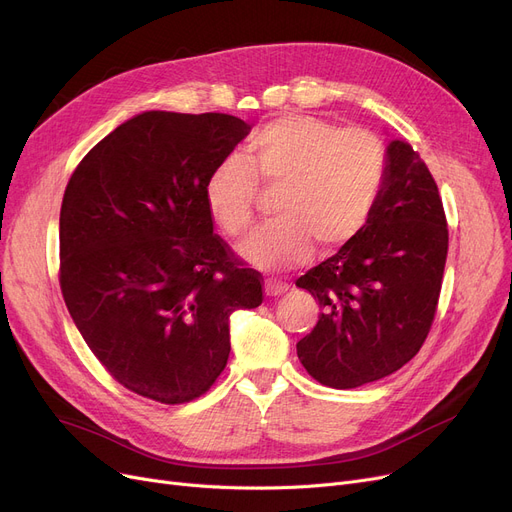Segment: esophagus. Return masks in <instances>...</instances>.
Instances as JSON below:
<instances>
[{
    "instance_id": "1",
    "label": "esophagus",
    "mask_w": 512,
    "mask_h": 512,
    "mask_svg": "<svg viewBox=\"0 0 512 512\" xmlns=\"http://www.w3.org/2000/svg\"><path fill=\"white\" fill-rule=\"evenodd\" d=\"M285 291H287V285L283 281H275V279L264 281V294L266 296H283Z\"/></svg>"
}]
</instances>
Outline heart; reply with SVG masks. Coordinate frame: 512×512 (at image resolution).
Masks as SVG:
<instances>
[{"mask_svg":"<svg viewBox=\"0 0 512 512\" xmlns=\"http://www.w3.org/2000/svg\"><path fill=\"white\" fill-rule=\"evenodd\" d=\"M387 168V145L375 131L285 114L256 129L243 154L231 152L214 164L204 200L214 223L241 237L256 221L258 181L279 185V218L243 243L241 256L258 269L285 271L312 256L314 241L337 250L367 229Z\"/></svg>","mask_w":512,"mask_h":512,"instance_id":"1","label":"heart"}]
</instances>
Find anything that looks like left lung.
I'll use <instances>...</instances> for the list:
<instances>
[{
    "mask_svg": "<svg viewBox=\"0 0 512 512\" xmlns=\"http://www.w3.org/2000/svg\"><path fill=\"white\" fill-rule=\"evenodd\" d=\"M371 221L296 285L319 300V323L298 342L312 379L352 389L392 375L429 335L448 256L446 212L427 164L404 139Z\"/></svg>",
    "mask_w": 512,
    "mask_h": 512,
    "instance_id": "1",
    "label": "left lung"
}]
</instances>
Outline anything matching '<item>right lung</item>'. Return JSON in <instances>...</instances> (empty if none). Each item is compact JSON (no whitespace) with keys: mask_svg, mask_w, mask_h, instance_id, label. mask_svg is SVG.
<instances>
[{"mask_svg":"<svg viewBox=\"0 0 512 512\" xmlns=\"http://www.w3.org/2000/svg\"><path fill=\"white\" fill-rule=\"evenodd\" d=\"M241 118L143 112L93 145L60 208V289L85 344L133 394L200 398L227 367L229 316L262 304V275L206 208Z\"/></svg>","mask_w":512,"mask_h":512,"instance_id":"add662e5","label":"right lung"}]
</instances>
